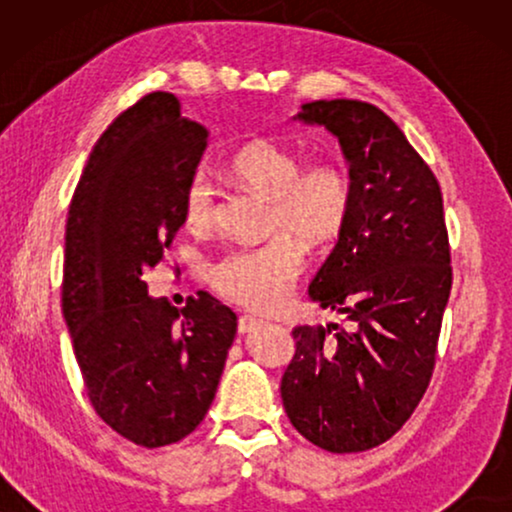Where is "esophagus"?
I'll return each mask as SVG.
<instances>
[{"label":"esophagus","mask_w":512,"mask_h":512,"mask_svg":"<svg viewBox=\"0 0 512 512\" xmlns=\"http://www.w3.org/2000/svg\"><path fill=\"white\" fill-rule=\"evenodd\" d=\"M261 324H263V319L251 317V314H242V317L237 319V331H240V333H251V331H254V328H258Z\"/></svg>","instance_id":"34e87169"}]
</instances>
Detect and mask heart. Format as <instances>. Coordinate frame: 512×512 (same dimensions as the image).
Masks as SVG:
<instances>
[{
	"label": "heart",
	"instance_id": "1",
	"mask_svg": "<svg viewBox=\"0 0 512 512\" xmlns=\"http://www.w3.org/2000/svg\"><path fill=\"white\" fill-rule=\"evenodd\" d=\"M230 172L249 191L270 198V240L228 249L209 263L207 282L221 298L249 310H275L291 298L307 268V251L324 247L345 230L354 209V184L338 160L303 165L296 151L268 139L240 146ZM191 230H209L216 219V191L205 174L188 181L181 202Z\"/></svg>",
	"mask_w": 512,
	"mask_h": 512
}]
</instances>
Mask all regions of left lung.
Listing matches in <instances>:
<instances>
[{
	"mask_svg": "<svg viewBox=\"0 0 512 512\" xmlns=\"http://www.w3.org/2000/svg\"><path fill=\"white\" fill-rule=\"evenodd\" d=\"M340 139L354 209L310 284L349 326H296L282 377L291 424L321 450L366 452L403 429L429 389L452 289L443 193L401 128L359 100L303 104Z\"/></svg>",
	"mask_w": 512,
	"mask_h": 512,
	"instance_id": "1",
	"label": "left lung"
}]
</instances>
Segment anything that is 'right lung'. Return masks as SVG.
Here are the masks:
<instances>
[{
    "instance_id": "1",
    "label": "right lung",
    "mask_w": 512,
    "mask_h": 512,
    "mask_svg": "<svg viewBox=\"0 0 512 512\" xmlns=\"http://www.w3.org/2000/svg\"><path fill=\"white\" fill-rule=\"evenodd\" d=\"M207 137L172 93L144 95L97 139L69 205L62 314L83 387L104 424L149 450L198 429L237 331L205 291L184 307L146 293Z\"/></svg>"
}]
</instances>
